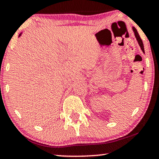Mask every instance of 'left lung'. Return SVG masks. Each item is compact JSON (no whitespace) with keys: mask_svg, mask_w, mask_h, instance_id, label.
I'll return each mask as SVG.
<instances>
[{"mask_svg":"<svg viewBox=\"0 0 159 159\" xmlns=\"http://www.w3.org/2000/svg\"><path fill=\"white\" fill-rule=\"evenodd\" d=\"M133 32H134V34H135V37H136V39H137L138 44H139V45L140 47V48H141V50H142L143 52H145L143 43V41H142V39H141V38H140L139 34H138L137 30H136V29L133 26Z\"/></svg>","mask_w":159,"mask_h":159,"instance_id":"left-lung-1","label":"left lung"}]
</instances>
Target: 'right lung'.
I'll return each mask as SVG.
<instances>
[{"mask_svg": "<svg viewBox=\"0 0 159 159\" xmlns=\"http://www.w3.org/2000/svg\"><path fill=\"white\" fill-rule=\"evenodd\" d=\"M21 34H19V37H20V36H21Z\"/></svg>", "mask_w": 159, "mask_h": 159, "instance_id": "1", "label": "right lung"}]
</instances>
